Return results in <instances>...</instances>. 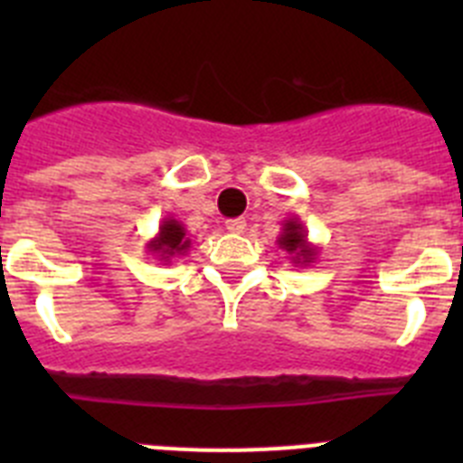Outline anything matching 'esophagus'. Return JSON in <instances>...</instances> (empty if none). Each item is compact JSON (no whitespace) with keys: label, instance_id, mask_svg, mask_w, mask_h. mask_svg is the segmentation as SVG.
<instances>
[{"label":"esophagus","instance_id":"obj_1","mask_svg":"<svg viewBox=\"0 0 463 463\" xmlns=\"http://www.w3.org/2000/svg\"><path fill=\"white\" fill-rule=\"evenodd\" d=\"M227 232L229 234H243L245 232V220L243 218H234V220H227Z\"/></svg>","mask_w":463,"mask_h":463}]
</instances>
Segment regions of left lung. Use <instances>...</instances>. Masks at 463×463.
Here are the masks:
<instances>
[{"label":"left lung","mask_w":463,"mask_h":463,"mask_svg":"<svg viewBox=\"0 0 463 463\" xmlns=\"http://www.w3.org/2000/svg\"><path fill=\"white\" fill-rule=\"evenodd\" d=\"M278 248L288 252L294 267H310L317 260V248L308 241L304 222L298 218L282 220L280 236L276 239Z\"/></svg>","instance_id":"1"}]
</instances>
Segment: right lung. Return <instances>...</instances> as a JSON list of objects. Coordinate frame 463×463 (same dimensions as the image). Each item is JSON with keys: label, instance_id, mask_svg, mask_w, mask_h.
Instances as JSON below:
<instances>
[{"label": "right lung", "instance_id": "obj_1", "mask_svg": "<svg viewBox=\"0 0 463 463\" xmlns=\"http://www.w3.org/2000/svg\"><path fill=\"white\" fill-rule=\"evenodd\" d=\"M192 248V239L187 236L185 224L178 222L175 218H165L159 222L157 234L146 243L148 255H155L159 261H171L174 257L185 255Z\"/></svg>", "mask_w": 463, "mask_h": 463}]
</instances>
